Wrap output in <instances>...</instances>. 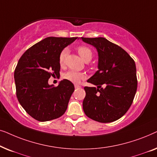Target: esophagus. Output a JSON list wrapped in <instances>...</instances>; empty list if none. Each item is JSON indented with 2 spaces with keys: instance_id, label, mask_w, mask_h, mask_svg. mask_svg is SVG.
I'll return each instance as SVG.
<instances>
[{
  "instance_id": "esophagus-1",
  "label": "esophagus",
  "mask_w": 157,
  "mask_h": 157,
  "mask_svg": "<svg viewBox=\"0 0 157 157\" xmlns=\"http://www.w3.org/2000/svg\"><path fill=\"white\" fill-rule=\"evenodd\" d=\"M74 87H75V89H79V88H81V86L79 85H77V84H76L74 86Z\"/></svg>"
}]
</instances>
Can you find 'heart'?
<instances>
[{
  "mask_svg": "<svg viewBox=\"0 0 157 157\" xmlns=\"http://www.w3.org/2000/svg\"><path fill=\"white\" fill-rule=\"evenodd\" d=\"M77 51H78L79 56H80L81 59L83 61H87V60H91L92 59V51L89 47L85 46H78L77 48ZM67 54V51L63 50L60 53L59 61V64L61 66H63L65 63V59ZM63 77L64 79L71 81V82L74 83H78L81 80L84 79L86 78V75L83 73H80L75 71H68L66 72L63 74Z\"/></svg>",
  "mask_w": 157,
  "mask_h": 157,
  "instance_id": "obj_1",
  "label": "heart"
}]
</instances>
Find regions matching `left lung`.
<instances>
[{"label": "left lung", "mask_w": 157, "mask_h": 157, "mask_svg": "<svg viewBox=\"0 0 157 157\" xmlns=\"http://www.w3.org/2000/svg\"><path fill=\"white\" fill-rule=\"evenodd\" d=\"M81 39L95 47L98 56V70L87 81L97 88L84 87L83 111L90 119L101 123L117 121L128 110L136 94L135 62L123 48L105 38Z\"/></svg>", "instance_id": "1"}]
</instances>
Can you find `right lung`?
<instances>
[{"mask_svg": "<svg viewBox=\"0 0 157 157\" xmlns=\"http://www.w3.org/2000/svg\"><path fill=\"white\" fill-rule=\"evenodd\" d=\"M77 37H48L28 49L14 71L16 96L29 114L39 121L61 117L74 91L71 81L63 79L55 87L49 85L51 76L59 74V55Z\"/></svg>", "mask_w": 157, "mask_h": 157, "instance_id": "right-lung-1", "label": "right lung"}]
</instances>
